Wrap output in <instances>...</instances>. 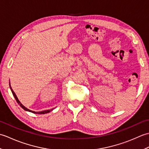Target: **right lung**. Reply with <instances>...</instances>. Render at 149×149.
<instances>
[{"label":"right lung","mask_w":149,"mask_h":149,"mask_svg":"<svg viewBox=\"0 0 149 149\" xmlns=\"http://www.w3.org/2000/svg\"><path fill=\"white\" fill-rule=\"evenodd\" d=\"M9 87H10V88H11V91H12V93H13V96L15 97V99H16V100H17V103L19 104V105H20L22 108H23L24 110H26V111H29V112H31V113H35V114H45V113H49L50 111H52L53 110V109H49V110H45V111H40V112H35V111H31V110H29V109H27V108H26V107L25 106H24L23 105H22V104L20 103V101H19V100L18 99V98H17V95H16V94L15 93V92L13 91V89L11 88V84H10V83H9Z\"/></svg>","instance_id":"add662e5"}]
</instances>
